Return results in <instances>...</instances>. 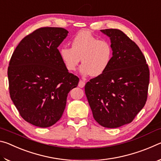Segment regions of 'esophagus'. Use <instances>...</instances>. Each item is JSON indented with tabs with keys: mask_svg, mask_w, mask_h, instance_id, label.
<instances>
[{
	"mask_svg": "<svg viewBox=\"0 0 161 161\" xmlns=\"http://www.w3.org/2000/svg\"><path fill=\"white\" fill-rule=\"evenodd\" d=\"M84 85H85V81H84L82 80H80V82H79V84L78 86L80 87V88H83V87L84 86Z\"/></svg>",
	"mask_w": 161,
	"mask_h": 161,
	"instance_id": "1",
	"label": "esophagus"
}]
</instances>
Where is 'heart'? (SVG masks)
<instances>
[{
  "label": "heart",
  "mask_w": 161,
  "mask_h": 161,
  "mask_svg": "<svg viewBox=\"0 0 161 161\" xmlns=\"http://www.w3.org/2000/svg\"><path fill=\"white\" fill-rule=\"evenodd\" d=\"M72 47H62L59 54L64 67L69 72L76 69L81 60V75L99 77L108 69L112 60L113 48L106 40H99L87 31L79 32L71 42Z\"/></svg>",
  "instance_id": "heart-1"
}]
</instances>
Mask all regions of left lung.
Here are the masks:
<instances>
[{
    "label": "left lung",
    "instance_id": "1",
    "mask_svg": "<svg viewBox=\"0 0 161 161\" xmlns=\"http://www.w3.org/2000/svg\"><path fill=\"white\" fill-rule=\"evenodd\" d=\"M110 38L113 58L103 75L84 86L94 119L106 128L131 122L148 97L149 69L136 43L117 29L101 30Z\"/></svg>",
    "mask_w": 161,
    "mask_h": 161
}]
</instances>
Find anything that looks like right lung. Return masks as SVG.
<instances>
[{"label":"right lung","instance_id":"right-lung-1","mask_svg":"<svg viewBox=\"0 0 161 161\" xmlns=\"http://www.w3.org/2000/svg\"><path fill=\"white\" fill-rule=\"evenodd\" d=\"M68 32L62 28L37 29L21 40L10 58V98L23 119L35 126L58 122L68 93L78 85L80 80L66 69L58 49Z\"/></svg>","mask_w":161,"mask_h":161}]
</instances>
